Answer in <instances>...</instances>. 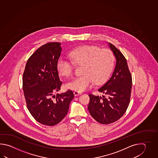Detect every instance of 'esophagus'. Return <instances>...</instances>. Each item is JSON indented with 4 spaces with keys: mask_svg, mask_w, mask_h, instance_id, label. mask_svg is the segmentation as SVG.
Here are the masks:
<instances>
[{
    "mask_svg": "<svg viewBox=\"0 0 158 158\" xmlns=\"http://www.w3.org/2000/svg\"><path fill=\"white\" fill-rule=\"evenodd\" d=\"M81 94V93H79V92H78V91H74V95L75 96H78V95H80Z\"/></svg>",
    "mask_w": 158,
    "mask_h": 158,
    "instance_id": "esophagus-1",
    "label": "esophagus"
}]
</instances>
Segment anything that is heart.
I'll return each mask as SVG.
<instances>
[{
    "mask_svg": "<svg viewBox=\"0 0 158 158\" xmlns=\"http://www.w3.org/2000/svg\"><path fill=\"white\" fill-rule=\"evenodd\" d=\"M69 55L72 61L63 57L58 59L56 67L59 74L69 76L72 73L74 64L82 66V75L72 78L64 85L68 90L82 92L90 87L93 81L95 85L103 84L114 66V55L112 51L97 46L78 47L71 51Z\"/></svg>",
    "mask_w": 158,
    "mask_h": 158,
    "instance_id": "b5f03b06",
    "label": "heart"
}]
</instances>
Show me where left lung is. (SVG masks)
Instances as JSON below:
<instances>
[{
	"mask_svg": "<svg viewBox=\"0 0 158 158\" xmlns=\"http://www.w3.org/2000/svg\"><path fill=\"white\" fill-rule=\"evenodd\" d=\"M109 47L116 57L111 77L98 89L102 97L89 94L88 110L91 116L102 124L116 121L124 115L130 103L132 78L127 61L121 52L111 43Z\"/></svg>",
	"mask_w": 158,
	"mask_h": 158,
	"instance_id": "1",
	"label": "left lung"
}]
</instances>
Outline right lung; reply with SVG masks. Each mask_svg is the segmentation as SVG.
Instances as JSON below:
<instances>
[{
  "label": "right lung",
  "instance_id": "obj_1",
  "mask_svg": "<svg viewBox=\"0 0 158 158\" xmlns=\"http://www.w3.org/2000/svg\"><path fill=\"white\" fill-rule=\"evenodd\" d=\"M60 44L51 42L38 48L27 61L23 77L28 110L38 122L47 126L57 124L65 118L74 98L71 90L53 94L60 90L62 85L56 67Z\"/></svg>",
  "mask_w": 158,
  "mask_h": 158
}]
</instances>
